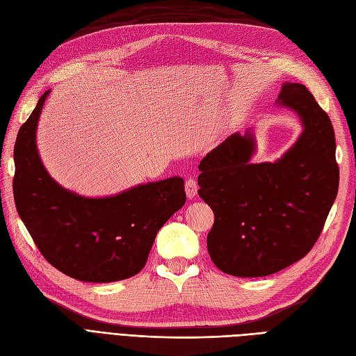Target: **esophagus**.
Wrapping results in <instances>:
<instances>
[{
    "instance_id": "34e87169",
    "label": "esophagus",
    "mask_w": 356,
    "mask_h": 356,
    "mask_svg": "<svg viewBox=\"0 0 356 356\" xmlns=\"http://www.w3.org/2000/svg\"><path fill=\"white\" fill-rule=\"evenodd\" d=\"M197 190H199V187H197L196 179H193V178L186 179V193H187V197H188V199L196 197Z\"/></svg>"
}]
</instances>
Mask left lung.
I'll return each mask as SVG.
<instances>
[{
    "instance_id": "1",
    "label": "left lung",
    "mask_w": 356,
    "mask_h": 356,
    "mask_svg": "<svg viewBox=\"0 0 356 356\" xmlns=\"http://www.w3.org/2000/svg\"><path fill=\"white\" fill-rule=\"evenodd\" d=\"M279 102L294 110L305 127L282 159L250 163L252 135L234 134L199 165V196L213 211L208 252L227 275L260 277L301 260L316 243L337 196L328 114L300 83H285Z\"/></svg>"
}]
</instances>
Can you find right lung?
<instances>
[{
	"label": "right lung",
	"mask_w": 356,
	"mask_h": 356,
	"mask_svg": "<svg viewBox=\"0 0 356 356\" xmlns=\"http://www.w3.org/2000/svg\"><path fill=\"white\" fill-rule=\"evenodd\" d=\"M49 90L20 126L15 144L13 193L19 217L46 260L84 282H114L143 270L161 229L184 207L179 177L89 199L62 188L42 166L35 131Z\"/></svg>",
	"instance_id": "1"
}]
</instances>
